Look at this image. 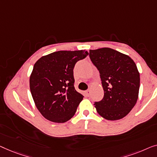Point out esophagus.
<instances>
[{
    "label": "esophagus",
    "instance_id": "34e87169",
    "mask_svg": "<svg viewBox=\"0 0 157 157\" xmlns=\"http://www.w3.org/2000/svg\"><path fill=\"white\" fill-rule=\"evenodd\" d=\"M85 93H86V94H87V96L89 97L90 95V93H91V92H90V90H87V91L85 92Z\"/></svg>",
    "mask_w": 157,
    "mask_h": 157
}]
</instances>
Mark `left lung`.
Masks as SVG:
<instances>
[{"label":"left lung","mask_w":157,"mask_h":157,"mask_svg":"<svg viewBox=\"0 0 157 157\" xmlns=\"http://www.w3.org/2000/svg\"><path fill=\"white\" fill-rule=\"evenodd\" d=\"M90 57L100 72L104 98L94 105L100 116L118 120L136 105L140 85V73L131 57L109 48L90 50Z\"/></svg>","instance_id":"left-lung-1"}]
</instances>
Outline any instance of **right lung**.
<instances>
[{
    "label": "right lung",
    "mask_w": 157,
    "mask_h": 157,
    "mask_svg": "<svg viewBox=\"0 0 157 157\" xmlns=\"http://www.w3.org/2000/svg\"><path fill=\"white\" fill-rule=\"evenodd\" d=\"M88 54L86 50H60L35 63L30 89L37 109L45 119L64 123L75 114L84 96L75 89L73 69Z\"/></svg>",
    "instance_id": "add662e5"
}]
</instances>
